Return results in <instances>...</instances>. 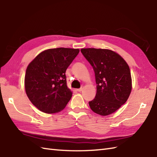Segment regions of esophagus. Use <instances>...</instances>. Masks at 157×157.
I'll return each mask as SVG.
<instances>
[{"instance_id":"obj_1","label":"esophagus","mask_w":157,"mask_h":157,"mask_svg":"<svg viewBox=\"0 0 157 157\" xmlns=\"http://www.w3.org/2000/svg\"><path fill=\"white\" fill-rule=\"evenodd\" d=\"M82 88H81V89H76V91H78V92H81V91H82Z\"/></svg>"}]
</instances>
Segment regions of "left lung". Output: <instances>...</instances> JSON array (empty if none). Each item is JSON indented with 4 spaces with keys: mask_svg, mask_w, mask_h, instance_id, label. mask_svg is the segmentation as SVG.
<instances>
[{
    "mask_svg": "<svg viewBox=\"0 0 157 157\" xmlns=\"http://www.w3.org/2000/svg\"><path fill=\"white\" fill-rule=\"evenodd\" d=\"M81 51L93 67L96 79V96L89 102L91 110L102 116L114 113L127 101L131 92L128 64L111 50L89 48Z\"/></svg>",
    "mask_w": 157,
    "mask_h": 157,
    "instance_id": "left-lung-1",
    "label": "left lung"
}]
</instances>
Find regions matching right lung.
I'll list each match as a JSON object with an SVG mask.
<instances>
[{"label": "right lung", "mask_w": 157, "mask_h": 157, "mask_svg": "<svg viewBox=\"0 0 157 157\" xmlns=\"http://www.w3.org/2000/svg\"><path fill=\"white\" fill-rule=\"evenodd\" d=\"M79 49L56 48L46 50L27 67L25 88L29 100L40 111L52 114L64 109L72 97L65 72Z\"/></svg>", "instance_id": "add662e5"}]
</instances>
